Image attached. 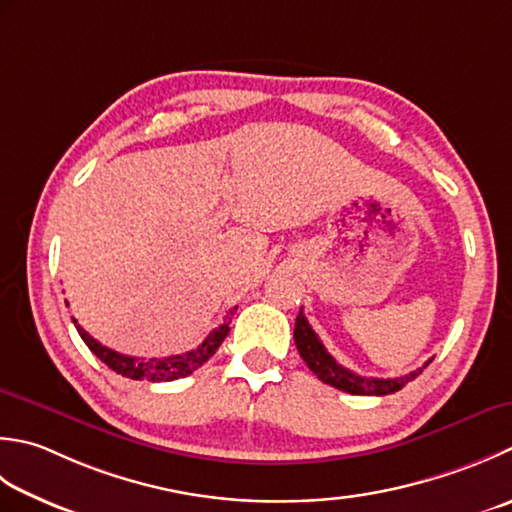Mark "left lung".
Segmentation results:
<instances>
[{"mask_svg":"<svg viewBox=\"0 0 512 512\" xmlns=\"http://www.w3.org/2000/svg\"><path fill=\"white\" fill-rule=\"evenodd\" d=\"M295 344L299 355L306 362V366L313 370L317 375V379H322L324 384L335 386L339 390H344V393L350 395H375V397H382V395H390V393H397V390H402L408 382H413V379L422 373V370L433 362V359H428V362L413 370V373H408L404 377H395V379H375V377H362L353 373V370L344 368L342 364H337L333 355L328 353L324 348L322 339L317 337V333L313 330V326L308 324V319L304 315V310H299L297 315V322H295Z\"/></svg>","mask_w":512,"mask_h":512,"instance_id":"left-lung-1","label":"left lung"}]
</instances>
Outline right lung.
<instances>
[{
	"label": "right lung",
	"mask_w": 512,
	"mask_h": 512,
	"mask_svg": "<svg viewBox=\"0 0 512 512\" xmlns=\"http://www.w3.org/2000/svg\"><path fill=\"white\" fill-rule=\"evenodd\" d=\"M235 310L237 308H233V310H230V313H226L224 324L217 326L213 333H210L195 350H188V353H184V355L153 357V359L130 357V355L117 353V350L108 348L104 344H99L97 339L90 337L86 330L77 324L75 317H73V324L77 328L79 337H82L84 344L90 348V353L102 359V362L110 370H115L117 375L128 377V379H139V382H142V379H146V382H173V379L188 377L190 373H195L199 366H202L204 362H208V359L215 355V350L222 346L226 335L230 333V319H233Z\"/></svg>",
	"instance_id": "add662e5"
}]
</instances>
